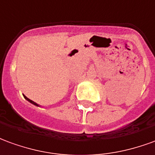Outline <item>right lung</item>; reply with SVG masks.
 <instances>
[{
  "mask_svg": "<svg viewBox=\"0 0 155 155\" xmlns=\"http://www.w3.org/2000/svg\"><path fill=\"white\" fill-rule=\"evenodd\" d=\"M24 97H25V98H26V99H27V101H29L30 103H31V104H34V105H37V106H38V104H36V103H34L33 101H31V99H29V98H28V97H26V96H24Z\"/></svg>",
  "mask_w": 155,
  "mask_h": 155,
  "instance_id": "1",
  "label": "right lung"
}]
</instances>
